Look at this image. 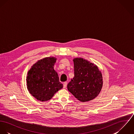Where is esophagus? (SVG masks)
<instances>
[{
  "label": "esophagus",
  "instance_id": "1",
  "mask_svg": "<svg viewBox=\"0 0 134 134\" xmlns=\"http://www.w3.org/2000/svg\"><path fill=\"white\" fill-rule=\"evenodd\" d=\"M67 84H68V82H64L63 83V88H65L66 87Z\"/></svg>",
  "mask_w": 134,
  "mask_h": 134
}]
</instances>
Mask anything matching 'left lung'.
<instances>
[{"instance_id": "obj_1", "label": "left lung", "mask_w": 134, "mask_h": 134, "mask_svg": "<svg viewBox=\"0 0 134 134\" xmlns=\"http://www.w3.org/2000/svg\"><path fill=\"white\" fill-rule=\"evenodd\" d=\"M73 62L74 77L67 86L69 91L81 102L94 99L103 87L101 71L96 64L82 58H75Z\"/></svg>"}]
</instances>
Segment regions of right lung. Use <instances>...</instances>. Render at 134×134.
<instances>
[{
    "mask_svg": "<svg viewBox=\"0 0 134 134\" xmlns=\"http://www.w3.org/2000/svg\"><path fill=\"white\" fill-rule=\"evenodd\" d=\"M56 60L54 57L43 58L33 64L28 72L27 89L38 100H49L63 88L57 72L54 69Z\"/></svg>",
    "mask_w": 134,
    "mask_h": 134,
    "instance_id": "obj_1",
    "label": "right lung"
}]
</instances>
